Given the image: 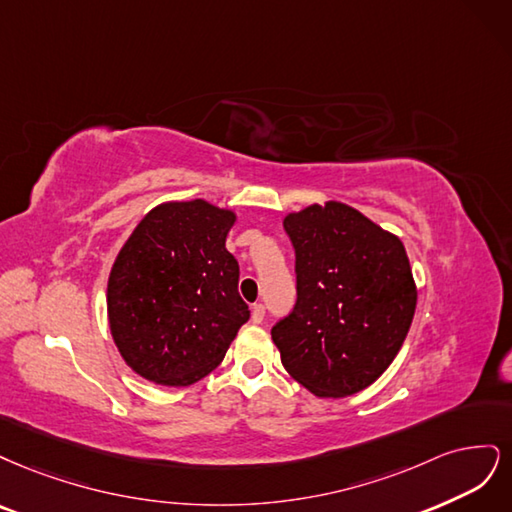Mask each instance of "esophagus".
I'll return each mask as SVG.
<instances>
[{
  "mask_svg": "<svg viewBox=\"0 0 512 512\" xmlns=\"http://www.w3.org/2000/svg\"><path fill=\"white\" fill-rule=\"evenodd\" d=\"M263 317H266V306H263V304H253V312H251L253 323H261Z\"/></svg>",
  "mask_w": 512,
  "mask_h": 512,
  "instance_id": "obj_1",
  "label": "esophagus"
}]
</instances>
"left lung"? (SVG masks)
<instances>
[{"instance_id": "obj_1", "label": "left lung", "mask_w": 512, "mask_h": 512, "mask_svg": "<svg viewBox=\"0 0 512 512\" xmlns=\"http://www.w3.org/2000/svg\"><path fill=\"white\" fill-rule=\"evenodd\" d=\"M283 225L298 300L272 327L280 361L319 398L353 395L389 368L415 317L404 244L340 202L291 212Z\"/></svg>"}]
</instances>
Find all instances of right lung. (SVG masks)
Masks as SVG:
<instances>
[{"instance_id":"right-lung-1","label":"right lung","mask_w":512,"mask_h":512,"mask_svg":"<svg viewBox=\"0 0 512 512\" xmlns=\"http://www.w3.org/2000/svg\"><path fill=\"white\" fill-rule=\"evenodd\" d=\"M232 210L204 200L153 208L123 244L108 278V319L127 366L187 387L217 368L251 310L225 249Z\"/></svg>"}]
</instances>
